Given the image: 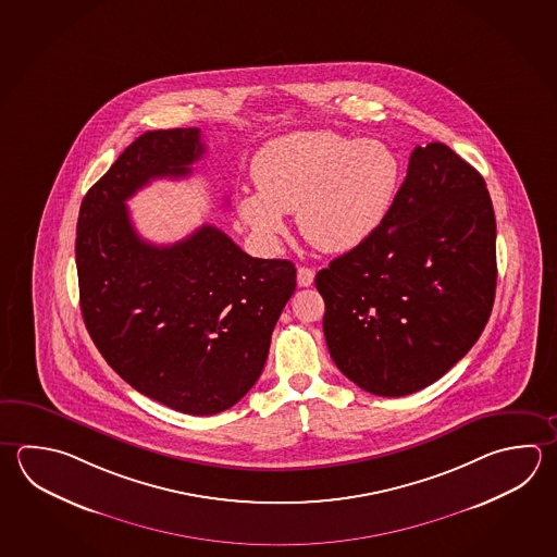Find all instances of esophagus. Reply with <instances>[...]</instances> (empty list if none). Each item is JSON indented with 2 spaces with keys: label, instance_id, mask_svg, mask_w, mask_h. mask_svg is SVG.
I'll use <instances>...</instances> for the list:
<instances>
[{
  "label": "esophagus",
  "instance_id": "esophagus-1",
  "mask_svg": "<svg viewBox=\"0 0 557 557\" xmlns=\"http://www.w3.org/2000/svg\"><path fill=\"white\" fill-rule=\"evenodd\" d=\"M313 280H315V272H313L311 268L301 265V268L297 270V285H299V287H309V285L313 284Z\"/></svg>",
  "mask_w": 557,
  "mask_h": 557
}]
</instances>
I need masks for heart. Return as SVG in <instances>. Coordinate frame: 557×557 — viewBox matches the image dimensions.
<instances>
[{
  "instance_id": "1",
  "label": "heart",
  "mask_w": 557,
  "mask_h": 557,
  "mask_svg": "<svg viewBox=\"0 0 557 557\" xmlns=\"http://www.w3.org/2000/svg\"><path fill=\"white\" fill-rule=\"evenodd\" d=\"M401 165L376 139L335 132H295L277 137L252 161L256 193L236 199L240 221L265 250H277L287 212L323 252L355 250L379 231L398 195Z\"/></svg>"
}]
</instances>
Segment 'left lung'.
<instances>
[{"label": "left lung", "instance_id": "8db88e82", "mask_svg": "<svg viewBox=\"0 0 557 557\" xmlns=\"http://www.w3.org/2000/svg\"><path fill=\"white\" fill-rule=\"evenodd\" d=\"M336 368L376 396L440 380L479 341L496 292V221L483 175L451 147L411 151L379 231L317 273Z\"/></svg>", "mask_w": 557, "mask_h": 557}]
</instances>
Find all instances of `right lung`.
<instances>
[{
  "mask_svg": "<svg viewBox=\"0 0 557 557\" xmlns=\"http://www.w3.org/2000/svg\"><path fill=\"white\" fill-rule=\"evenodd\" d=\"M202 153L199 127L146 132L86 193L76 224L96 348L132 388L190 416L228 410L260 379L297 277L289 260L252 258L210 224L169 246L137 234L126 200L189 177Z\"/></svg>",
  "mask_w": 557,
  "mask_h": 557,
  "instance_id": "1",
  "label": "right lung"
}]
</instances>
